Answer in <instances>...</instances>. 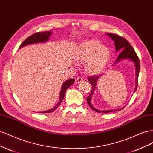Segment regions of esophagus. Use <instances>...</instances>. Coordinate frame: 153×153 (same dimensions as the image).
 I'll list each match as a JSON object with an SVG mask.
<instances>
[{
    "instance_id": "esophagus-1",
    "label": "esophagus",
    "mask_w": 153,
    "mask_h": 153,
    "mask_svg": "<svg viewBox=\"0 0 153 153\" xmlns=\"http://www.w3.org/2000/svg\"><path fill=\"white\" fill-rule=\"evenodd\" d=\"M84 81V79H83L82 78H81V77H78V78H76V80H75V82H76V83H80V82H83Z\"/></svg>"
}]
</instances>
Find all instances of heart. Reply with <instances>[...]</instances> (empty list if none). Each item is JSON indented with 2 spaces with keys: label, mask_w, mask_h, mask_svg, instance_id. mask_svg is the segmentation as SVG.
I'll return each instance as SVG.
<instances>
[{
  "label": "heart",
  "mask_w": 153,
  "mask_h": 153,
  "mask_svg": "<svg viewBox=\"0 0 153 153\" xmlns=\"http://www.w3.org/2000/svg\"><path fill=\"white\" fill-rule=\"evenodd\" d=\"M74 56L77 61L86 63L85 71L90 75L102 72L108 63L111 52L99 41L91 39L83 41L75 48Z\"/></svg>",
  "instance_id": "heart-1"
}]
</instances>
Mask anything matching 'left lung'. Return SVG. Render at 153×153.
<instances>
[{"mask_svg": "<svg viewBox=\"0 0 153 153\" xmlns=\"http://www.w3.org/2000/svg\"><path fill=\"white\" fill-rule=\"evenodd\" d=\"M106 35L108 36L110 38L112 39L114 41V44H115V51L116 52H121L119 55L118 57L117 58L116 61H115V63H114L113 65H115L119 62H121L123 60H126V59H129V61H132L134 64H135V73H136V82H135V89L134 90L133 93L135 92L137 89V85H138V74H139L140 72V61L139 59H138V57L137 56V55L136 54L135 50H134L133 48L131 47V45L129 44L128 41L125 39L124 38H122V37H120L118 35L116 34H106ZM101 77V75L100 76H93L92 77L89 78V82L91 83V84L92 85V90L91 92V94L87 98V103L90 106V107L94 110L95 112H99V113H108V112H114V111H119L122 110L124 106H123V108H119V109H114V110H100L95 108L92 105L91 103V99H92V96L94 94V90L96 89V86L97 82H98L99 78Z\"/></svg>", "mask_w": 153, "mask_h": 153, "instance_id": "left-lung-1", "label": "left lung"}]
</instances>
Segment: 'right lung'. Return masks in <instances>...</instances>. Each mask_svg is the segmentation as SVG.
Masks as SVG:
<instances>
[{"instance_id":"add662e5","label":"right lung","mask_w":153,"mask_h":153,"mask_svg":"<svg viewBox=\"0 0 153 153\" xmlns=\"http://www.w3.org/2000/svg\"><path fill=\"white\" fill-rule=\"evenodd\" d=\"M52 31H45L43 32H38V33H35L32 34V36H29V38H27L24 42H23L20 47H19V49L25 47V46L32 45V44H36V43H46L49 40L50 37L52 34ZM75 79H69L63 83L62 85L61 92H60V96H59V100L57 104L55 105L54 107L51 108L48 110L43 111V112H40L39 113H50L53 112L54 110L57 108L58 106L61 105L62 101L63 100L64 96H65L66 90L68 88L70 87L74 82H75Z\"/></svg>"}]
</instances>
